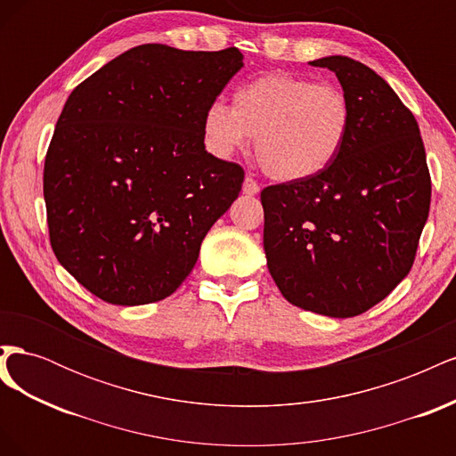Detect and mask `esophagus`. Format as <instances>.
<instances>
[{
  "instance_id": "1",
  "label": "esophagus",
  "mask_w": 456,
  "mask_h": 456,
  "mask_svg": "<svg viewBox=\"0 0 456 456\" xmlns=\"http://www.w3.org/2000/svg\"><path fill=\"white\" fill-rule=\"evenodd\" d=\"M258 190H260V186L256 184L255 178H253V176H247L245 181H243V194H247V196H256Z\"/></svg>"
}]
</instances>
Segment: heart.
<instances>
[{
	"label": "heart",
	"instance_id": "obj_1",
	"mask_svg": "<svg viewBox=\"0 0 456 456\" xmlns=\"http://www.w3.org/2000/svg\"><path fill=\"white\" fill-rule=\"evenodd\" d=\"M350 127L352 104L338 86L285 72L247 81L233 91L232 108L216 101L201 119L207 150L230 158L255 136L262 169L281 183L310 181L327 171Z\"/></svg>",
	"mask_w": 456,
	"mask_h": 456
}]
</instances>
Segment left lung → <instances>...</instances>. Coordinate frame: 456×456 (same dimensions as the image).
Masks as SVG:
<instances>
[{
  "instance_id": "8db88e82",
  "label": "left lung",
  "mask_w": 456,
  "mask_h": 456,
  "mask_svg": "<svg viewBox=\"0 0 456 456\" xmlns=\"http://www.w3.org/2000/svg\"><path fill=\"white\" fill-rule=\"evenodd\" d=\"M335 72L352 127L327 171L260 191L272 278L291 305L354 317L388 297L415 262L432 183L411 110L369 66L310 62Z\"/></svg>"
}]
</instances>
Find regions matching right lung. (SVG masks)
I'll use <instances>...</instances> for the list:
<instances>
[{"label": "right lung", "mask_w": 456, "mask_h": 456, "mask_svg": "<svg viewBox=\"0 0 456 456\" xmlns=\"http://www.w3.org/2000/svg\"><path fill=\"white\" fill-rule=\"evenodd\" d=\"M243 68L236 47L146 44L79 84L45 156L54 256L94 297L139 306L173 295L245 173L205 150L201 119Z\"/></svg>", "instance_id": "obj_1"}]
</instances>
